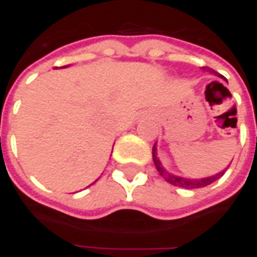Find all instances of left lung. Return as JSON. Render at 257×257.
<instances>
[{"label": "left lung", "mask_w": 257, "mask_h": 257, "mask_svg": "<svg viewBox=\"0 0 257 257\" xmlns=\"http://www.w3.org/2000/svg\"><path fill=\"white\" fill-rule=\"evenodd\" d=\"M212 73H214L213 70H210ZM153 160L157 170L160 173V176L163 177L164 180L167 183H170L173 186H177V187H184V189H200V187H204V186H209L212 184L213 182H216L219 177H222L223 173H219L216 176H212V177H206V179H183V177H179V176H174V174H170L169 172H166L162 164L159 162L157 156H156V146H153Z\"/></svg>", "instance_id": "1"}]
</instances>
